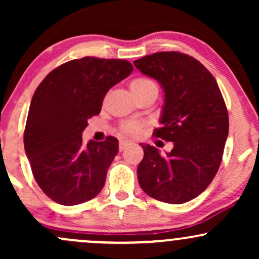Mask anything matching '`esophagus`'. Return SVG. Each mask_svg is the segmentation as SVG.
<instances>
[{"label": "esophagus", "mask_w": 259, "mask_h": 259, "mask_svg": "<svg viewBox=\"0 0 259 259\" xmlns=\"http://www.w3.org/2000/svg\"><path fill=\"white\" fill-rule=\"evenodd\" d=\"M129 146H130V142L129 141H120L119 142V150L120 151L125 150V148L129 147Z\"/></svg>", "instance_id": "34e87169"}]
</instances>
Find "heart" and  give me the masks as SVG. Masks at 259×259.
Masks as SVG:
<instances>
[{
	"instance_id": "obj_1",
	"label": "heart",
	"mask_w": 259,
	"mask_h": 259,
	"mask_svg": "<svg viewBox=\"0 0 259 259\" xmlns=\"http://www.w3.org/2000/svg\"><path fill=\"white\" fill-rule=\"evenodd\" d=\"M147 89H157V86L152 80L147 78H138L134 79L132 82H130V90L134 94V92H140L142 90H147ZM142 124L139 123V121H126L121 125L120 130L123 134H126V135H136V134L140 133L141 130Z\"/></svg>"
}]
</instances>
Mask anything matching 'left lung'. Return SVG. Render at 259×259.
Returning a JSON list of instances; mask_svg holds the SVG:
<instances>
[{"instance_id":"8db88e82","label":"left lung","mask_w":259,"mask_h":259,"mask_svg":"<svg viewBox=\"0 0 259 259\" xmlns=\"http://www.w3.org/2000/svg\"><path fill=\"white\" fill-rule=\"evenodd\" d=\"M134 65L162 86V127L153 135L174 145L162 156L158 148L141 144L139 184L150 197L185 203L207 189L221 165L229 134L224 99L209 70L185 53L157 52Z\"/></svg>"}]
</instances>
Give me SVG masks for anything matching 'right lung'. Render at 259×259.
<instances>
[{
	"label": "right lung",
	"mask_w": 259,
	"mask_h": 259,
	"mask_svg": "<svg viewBox=\"0 0 259 259\" xmlns=\"http://www.w3.org/2000/svg\"><path fill=\"white\" fill-rule=\"evenodd\" d=\"M134 70L125 59L84 57L53 69L31 99L24 148L41 190L63 206L100 194L118 153V140L84 145L88 120L101 112L106 94Z\"/></svg>",
	"instance_id": "right-lung-1"
}]
</instances>
